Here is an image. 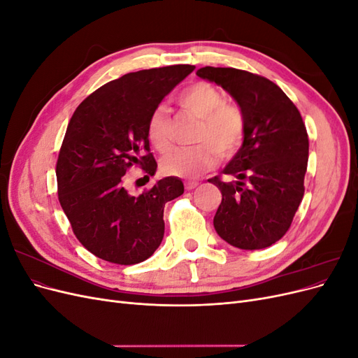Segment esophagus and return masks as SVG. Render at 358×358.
I'll use <instances>...</instances> for the list:
<instances>
[{
	"label": "esophagus",
	"mask_w": 358,
	"mask_h": 358,
	"mask_svg": "<svg viewBox=\"0 0 358 358\" xmlns=\"http://www.w3.org/2000/svg\"><path fill=\"white\" fill-rule=\"evenodd\" d=\"M199 185V182L197 180H188V182H185V189H188V191H191V189H194Z\"/></svg>",
	"instance_id": "obj_1"
}]
</instances>
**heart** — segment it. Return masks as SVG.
<instances>
[{
  "label": "heart",
  "instance_id": "heart-1",
  "mask_svg": "<svg viewBox=\"0 0 358 358\" xmlns=\"http://www.w3.org/2000/svg\"><path fill=\"white\" fill-rule=\"evenodd\" d=\"M183 112L200 119L196 148L179 149L162 161L169 175L196 178L212 170L222 157L234 155L245 138V115L237 104L225 101L224 94L209 82H196L178 94ZM148 136L150 143L162 154L173 149L171 119L166 107H157L149 117Z\"/></svg>",
  "mask_w": 358,
  "mask_h": 358
}]
</instances>
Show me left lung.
Listing matches in <instances>:
<instances>
[{"mask_svg": "<svg viewBox=\"0 0 358 358\" xmlns=\"http://www.w3.org/2000/svg\"><path fill=\"white\" fill-rule=\"evenodd\" d=\"M196 74L222 86L246 124L242 148L222 170L236 180L209 179L222 194L215 230L239 249L267 248L288 231L305 194V122L285 92L263 76L222 67H203Z\"/></svg>", "mask_w": 358, "mask_h": 358, "instance_id": "1", "label": "left lung"}]
</instances>
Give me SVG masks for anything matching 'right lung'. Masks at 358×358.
<instances>
[{
  "label": "right lung",
  "instance_id": "1",
  "mask_svg": "<svg viewBox=\"0 0 358 358\" xmlns=\"http://www.w3.org/2000/svg\"><path fill=\"white\" fill-rule=\"evenodd\" d=\"M196 69L188 64L124 74L103 85L74 110L57 161L58 199L78 241L115 264H137L164 237V206L183 194L169 176L134 197L125 188L129 167L154 176L148 122L162 99Z\"/></svg>",
  "mask_w": 358,
  "mask_h": 358
}]
</instances>
